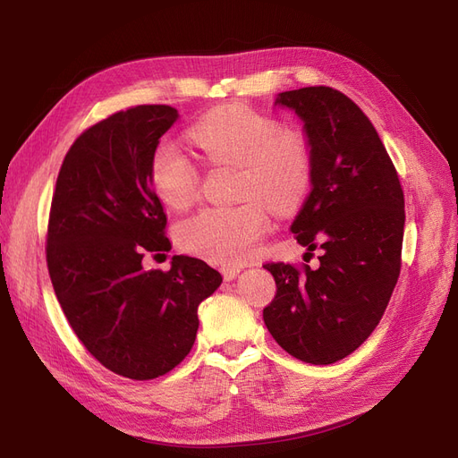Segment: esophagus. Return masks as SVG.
I'll return each mask as SVG.
<instances>
[{
    "label": "esophagus",
    "instance_id": "1",
    "mask_svg": "<svg viewBox=\"0 0 458 458\" xmlns=\"http://www.w3.org/2000/svg\"><path fill=\"white\" fill-rule=\"evenodd\" d=\"M241 271H242L241 267H224V269H221V273H224V279H225V281L237 279V275H239Z\"/></svg>",
    "mask_w": 458,
    "mask_h": 458
}]
</instances>
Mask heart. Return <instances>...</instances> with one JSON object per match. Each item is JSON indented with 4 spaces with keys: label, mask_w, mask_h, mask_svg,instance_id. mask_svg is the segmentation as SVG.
<instances>
[{
    "label": "heart",
    "mask_w": 458,
    "mask_h": 458,
    "mask_svg": "<svg viewBox=\"0 0 458 458\" xmlns=\"http://www.w3.org/2000/svg\"><path fill=\"white\" fill-rule=\"evenodd\" d=\"M210 162L239 165L234 206H208L175 225V241L185 252L234 266L250 259L269 229V206L290 214L306 199L313 155L308 137L281 130L273 116L246 105L214 108L189 131ZM150 185L172 208H185L197 197L199 170L174 145H160L150 157ZM259 196L267 201L257 199Z\"/></svg>",
    "instance_id": "1"
}]
</instances>
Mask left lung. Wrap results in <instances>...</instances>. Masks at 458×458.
<instances>
[{"instance_id": "8db88e82", "label": "left lung", "mask_w": 458, "mask_h": 458, "mask_svg": "<svg viewBox=\"0 0 458 458\" xmlns=\"http://www.w3.org/2000/svg\"><path fill=\"white\" fill-rule=\"evenodd\" d=\"M276 106L294 110L313 155L311 192L290 225L318 269L263 266L276 294L263 310L275 342L311 365L336 363L377 328L397 283L405 200L394 164L350 97L317 86L284 91Z\"/></svg>"}]
</instances>
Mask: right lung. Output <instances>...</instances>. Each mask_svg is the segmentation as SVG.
<instances>
[{
    "instance_id": "1",
    "label": "right lung",
    "mask_w": 458,
    "mask_h": 458,
    "mask_svg": "<svg viewBox=\"0 0 458 458\" xmlns=\"http://www.w3.org/2000/svg\"><path fill=\"white\" fill-rule=\"evenodd\" d=\"M177 118L168 105H140L95 123L66 152L51 202L55 294L86 350L131 380L162 377L183 361L200 301L224 281L191 256H174L170 271L143 269L145 250H172L148 168Z\"/></svg>"
}]
</instances>
